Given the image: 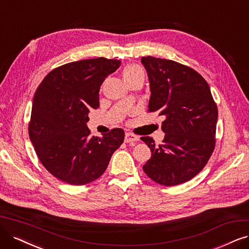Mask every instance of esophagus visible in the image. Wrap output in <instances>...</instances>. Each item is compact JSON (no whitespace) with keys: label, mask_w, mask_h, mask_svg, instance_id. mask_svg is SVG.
Segmentation results:
<instances>
[{"label":"esophagus","mask_w":249,"mask_h":249,"mask_svg":"<svg viewBox=\"0 0 249 249\" xmlns=\"http://www.w3.org/2000/svg\"><path fill=\"white\" fill-rule=\"evenodd\" d=\"M139 140H140V137L132 134V133L125 134V142H137Z\"/></svg>","instance_id":"1"}]
</instances>
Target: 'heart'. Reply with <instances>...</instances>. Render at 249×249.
I'll use <instances>...</instances> for the list:
<instances>
[{
	"instance_id": "obj_1",
	"label": "heart",
	"mask_w": 249,
	"mask_h": 249,
	"mask_svg": "<svg viewBox=\"0 0 249 249\" xmlns=\"http://www.w3.org/2000/svg\"><path fill=\"white\" fill-rule=\"evenodd\" d=\"M123 78L126 83H129L137 79L144 80V72L141 67L136 66V64H130V66L124 69Z\"/></svg>"
}]
</instances>
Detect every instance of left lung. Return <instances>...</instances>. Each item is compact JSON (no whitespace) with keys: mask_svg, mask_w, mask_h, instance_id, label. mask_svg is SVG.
<instances>
[{"mask_svg":"<svg viewBox=\"0 0 249 249\" xmlns=\"http://www.w3.org/2000/svg\"><path fill=\"white\" fill-rule=\"evenodd\" d=\"M150 82L149 112L165 118L159 145L152 137L142 141L151 149L143 171L163 186H177L203 169L215 145L217 107L207 82L193 69L169 59L142 57Z\"/></svg>","mask_w":249,"mask_h":249,"instance_id":"obj_1","label":"left lung"}]
</instances>
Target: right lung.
I'll use <instances>...</instances> for the list:
<instances>
[{
	"label": "right lung",
	"instance_id": "right-lung-1",
	"mask_svg": "<svg viewBox=\"0 0 249 249\" xmlns=\"http://www.w3.org/2000/svg\"><path fill=\"white\" fill-rule=\"evenodd\" d=\"M121 61L99 57L73 61L51 71L36 88L29 134L35 151L52 176L73 186L98 178L124 142L115 128L90 136L91 108L99 107V89Z\"/></svg>",
	"mask_w": 249,
	"mask_h": 249
}]
</instances>
